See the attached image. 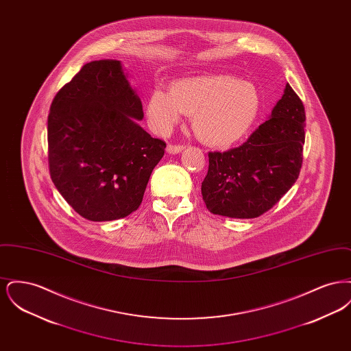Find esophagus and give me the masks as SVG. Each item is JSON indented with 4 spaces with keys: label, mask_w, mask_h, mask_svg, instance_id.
Listing matches in <instances>:
<instances>
[{
    "label": "esophagus",
    "mask_w": 351,
    "mask_h": 351,
    "mask_svg": "<svg viewBox=\"0 0 351 351\" xmlns=\"http://www.w3.org/2000/svg\"><path fill=\"white\" fill-rule=\"evenodd\" d=\"M183 145H176V143H169L167 146L168 154H178L183 151Z\"/></svg>",
    "instance_id": "34e87169"
}]
</instances>
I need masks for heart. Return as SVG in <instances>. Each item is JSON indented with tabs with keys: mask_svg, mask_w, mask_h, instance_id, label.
<instances>
[{
	"mask_svg": "<svg viewBox=\"0 0 351 351\" xmlns=\"http://www.w3.org/2000/svg\"><path fill=\"white\" fill-rule=\"evenodd\" d=\"M261 109L256 88L230 75L184 77L169 85V93L156 88L147 99L151 126L168 133L192 114V128L201 141L213 147H228L250 132Z\"/></svg>",
	"mask_w": 351,
	"mask_h": 351,
	"instance_id": "heart-1",
	"label": "heart"
}]
</instances>
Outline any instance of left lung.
<instances>
[{
	"label": "left lung",
	"instance_id": "left-lung-1",
	"mask_svg": "<svg viewBox=\"0 0 351 351\" xmlns=\"http://www.w3.org/2000/svg\"><path fill=\"white\" fill-rule=\"evenodd\" d=\"M305 110L289 84L283 97L239 147L209 152L202 200L213 215L255 218L269 210L298 180L305 142Z\"/></svg>",
	"mask_w": 351,
	"mask_h": 351
}]
</instances>
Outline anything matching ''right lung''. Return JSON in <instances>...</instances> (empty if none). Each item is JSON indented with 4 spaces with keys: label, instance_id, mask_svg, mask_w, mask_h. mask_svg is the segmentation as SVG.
<instances>
[{
    "label": "right lung",
    "instance_id": "obj_1",
    "mask_svg": "<svg viewBox=\"0 0 351 351\" xmlns=\"http://www.w3.org/2000/svg\"><path fill=\"white\" fill-rule=\"evenodd\" d=\"M142 102L119 60L86 63L60 88L47 121L49 167L56 189L82 217L113 221L135 212L166 142L152 138Z\"/></svg>",
    "mask_w": 351,
    "mask_h": 351
}]
</instances>
